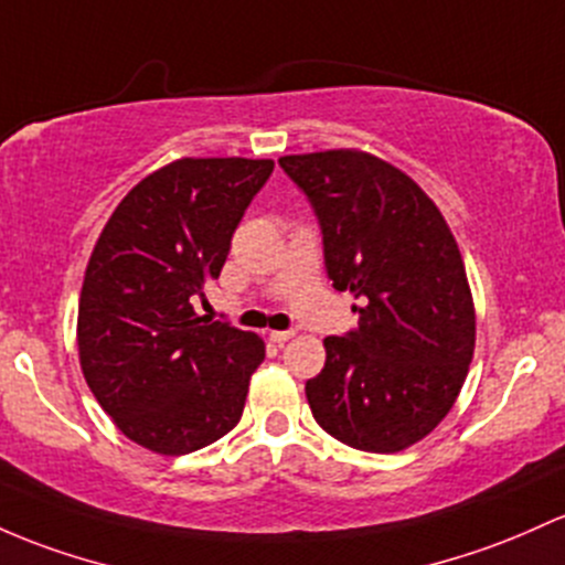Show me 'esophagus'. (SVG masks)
<instances>
[{
	"mask_svg": "<svg viewBox=\"0 0 565 565\" xmlns=\"http://www.w3.org/2000/svg\"><path fill=\"white\" fill-rule=\"evenodd\" d=\"M292 338H295L292 330H273L270 332L273 343H287V340H292Z\"/></svg>",
	"mask_w": 565,
	"mask_h": 565,
	"instance_id": "34e87169",
	"label": "esophagus"
}]
</instances>
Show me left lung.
Segmentation results:
<instances>
[{
	"label": "left lung",
	"mask_w": 565,
	"mask_h": 565,
	"mask_svg": "<svg viewBox=\"0 0 565 565\" xmlns=\"http://www.w3.org/2000/svg\"><path fill=\"white\" fill-rule=\"evenodd\" d=\"M313 203L332 287L362 300L359 330L324 338L306 383L316 424L367 454H399L437 429L467 381L475 300L437 203L364 150L278 158Z\"/></svg>",
	"instance_id": "left-lung-1"
}]
</instances>
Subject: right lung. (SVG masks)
Listing matches in <instances>:
<instances>
[{
  "label": "right lung",
  "instance_id": "add662e5",
  "mask_svg": "<svg viewBox=\"0 0 565 565\" xmlns=\"http://www.w3.org/2000/svg\"><path fill=\"white\" fill-rule=\"evenodd\" d=\"M273 160L179 158L117 203L93 246L77 308L85 383L128 439L184 456L244 413L259 334L195 313Z\"/></svg>",
  "mask_w": 565,
  "mask_h": 565
}]
</instances>
